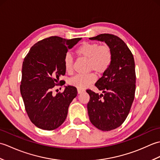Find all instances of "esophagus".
<instances>
[{"label":"esophagus","instance_id":"1","mask_svg":"<svg viewBox=\"0 0 160 160\" xmlns=\"http://www.w3.org/2000/svg\"><path fill=\"white\" fill-rule=\"evenodd\" d=\"M84 91H85V90H84V89H78V94L82 93L84 92Z\"/></svg>","mask_w":160,"mask_h":160}]
</instances>
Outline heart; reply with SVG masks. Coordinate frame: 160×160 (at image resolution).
Returning <instances> with one entry per match:
<instances>
[{
  "label": "heart",
  "instance_id": "b5f03b06",
  "mask_svg": "<svg viewBox=\"0 0 160 160\" xmlns=\"http://www.w3.org/2000/svg\"><path fill=\"white\" fill-rule=\"evenodd\" d=\"M76 55L88 60V69L93 70L98 73H103L108 70L112 62V52L106 45H100L97 42H84L76 50ZM73 59L69 53L64 58V67L66 72L71 73L73 70ZM93 73L86 75L78 74L69 80L71 85L79 89H84L96 81Z\"/></svg>",
  "mask_w": 160,
  "mask_h": 160
}]
</instances>
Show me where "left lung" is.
<instances>
[{"label":"left lung","instance_id":"1","mask_svg":"<svg viewBox=\"0 0 160 160\" xmlns=\"http://www.w3.org/2000/svg\"><path fill=\"white\" fill-rule=\"evenodd\" d=\"M89 39L104 42L112 52L109 68L95 84L102 93L87 90L90 96L87 110L91 122L101 131H111L124 122L134 100V58L126 43L116 36L103 33Z\"/></svg>","mask_w":160,"mask_h":160}]
</instances>
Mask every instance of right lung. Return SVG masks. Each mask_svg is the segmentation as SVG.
<instances>
[{"mask_svg": "<svg viewBox=\"0 0 160 160\" xmlns=\"http://www.w3.org/2000/svg\"><path fill=\"white\" fill-rule=\"evenodd\" d=\"M81 39L51 36L36 43L24 59L20 93L30 120L39 128L54 130L65 120L77 89L65 86L63 92L56 96L52 89L62 82L59 80L66 72L64 58L68 50Z\"/></svg>", "mask_w": 160, "mask_h": 160, "instance_id": "obj_1", "label": "right lung"}]
</instances>
